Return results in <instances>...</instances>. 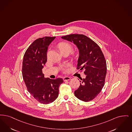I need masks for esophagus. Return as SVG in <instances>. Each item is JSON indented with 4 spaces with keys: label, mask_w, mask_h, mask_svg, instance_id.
<instances>
[{
    "label": "esophagus",
    "mask_w": 132,
    "mask_h": 132,
    "mask_svg": "<svg viewBox=\"0 0 132 132\" xmlns=\"http://www.w3.org/2000/svg\"><path fill=\"white\" fill-rule=\"evenodd\" d=\"M70 77H69V76H65V77H63V79L64 81H69V80H70Z\"/></svg>",
    "instance_id": "esophagus-1"
}]
</instances>
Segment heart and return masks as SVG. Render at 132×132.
I'll return each instance as SVG.
<instances>
[{"instance_id": "b5f03b06", "label": "heart", "mask_w": 132, "mask_h": 132, "mask_svg": "<svg viewBox=\"0 0 132 132\" xmlns=\"http://www.w3.org/2000/svg\"><path fill=\"white\" fill-rule=\"evenodd\" d=\"M58 47L62 53L67 51L70 53L72 50V47L71 45L69 43L65 42H63L59 43Z\"/></svg>"}]
</instances>
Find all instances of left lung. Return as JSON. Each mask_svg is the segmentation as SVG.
Returning a JSON list of instances; mask_svg holds the SVG:
<instances>
[{
  "mask_svg": "<svg viewBox=\"0 0 132 132\" xmlns=\"http://www.w3.org/2000/svg\"><path fill=\"white\" fill-rule=\"evenodd\" d=\"M62 38L73 42L79 50L77 69H84L85 78L75 91L76 97L85 102L95 98L102 90L106 75V63L100 47L83 35L72 34Z\"/></svg>",
  "mask_w": 132,
  "mask_h": 132,
  "instance_id": "obj_1",
  "label": "left lung"
}]
</instances>
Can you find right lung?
Instances as JSON below:
<instances>
[{
  "label": "right lung",
  "mask_w": 132,
  "mask_h": 132,
  "mask_svg": "<svg viewBox=\"0 0 132 132\" xmlns=\"http://www.w3.org/2000/svg\"><path fill=\"white\" fill-rule=\"evenodd\" d=\"M56 37L46 36L34 41L25 52L23 58V79L29 93L38 102L48 104L58 97L62 78H45L42 69L46 63L48 46Z\"/></svg>",
  "instance_id": "obj_1"
}]
</instances>
